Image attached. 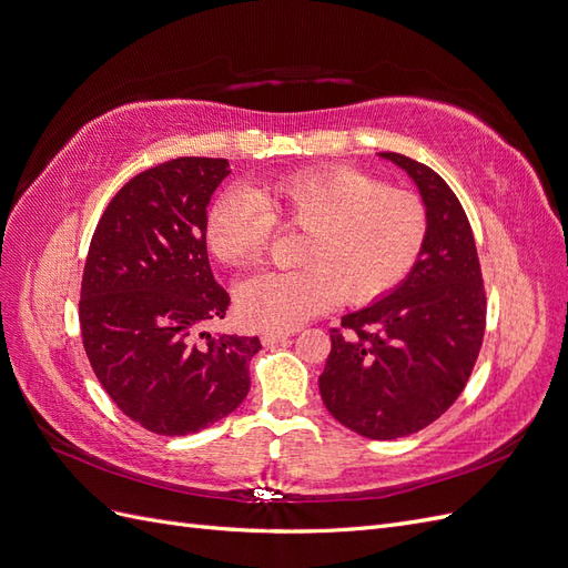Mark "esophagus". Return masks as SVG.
<instances>
[{"label":"esophagus","instance_id":"esophagus-1","mask_svg":"<svg viewBox=\"0 0 568 568\" xmlns=\"http://www.w3.org/2000/svg\"><path fill=\"white\" fill-rule=\"evenodd\" d=\"M288 336H294V332H291V329H267V332L261 334V341L265 343V346H274V343H282Z\"/></svg>","mask_w":568,"mask_h":568}]
</instances>
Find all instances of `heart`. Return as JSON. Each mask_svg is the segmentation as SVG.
Returning <instances> with one entry per match:
<instances>
[{
    "instance_id": "obj_1",
    "label": "heart",
    "mask_w": 568,
    "mask_h": 568,
    "mask_svg": "<svg viewBox=\"0 0 568 568\" xmlns=\"http://www.w3.org/2000/svg\"><path fill=\"white\" fill-rule=\"evenodd\" d=\"M274 225L305 232L294 272H267L236 291L253 326H296L338 301L365 305L398 286L428 234L424 201L355 168H315L251 189H232L205 213L203 236L220 263L263 261Z\"/></svg>"
}]
</instances>
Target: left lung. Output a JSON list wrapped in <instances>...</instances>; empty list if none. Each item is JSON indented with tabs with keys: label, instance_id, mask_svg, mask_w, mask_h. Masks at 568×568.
Segmentation results:
<instances>
[{
	"label": "left lung",
	"instance_id": "left-lung-1",
	"mask_svg": "<svg viewBox=\"0 0 568 568\" xmlns=\"http://www.w3.org/2000/svg\"><path fill=\"white\" fill-rule=\"evenodd\" d=\"M382 159L415 180L428 213L426 244L390 294L329 332L320 393L351 432L393 440L436 422L467 386L486 332V291L474 232L453 189L403 153Z\"/></svg>",
	"mask_w": 568,
	"mask_h": 568
}]
</instances>
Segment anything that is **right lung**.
Returning <instances> with one entry per match:
<instances>
[{"label": "right lung", "mask_w": 568, "mask_h": 568, "mask_svg": "<svg viewBox=\"0 0 568 568\" xmlns=\"http://www.w3.org/2000/svg\"><path fill=\"white\" fill-rule=\"evenodd\" d=\"M225 159L184 156L134 175L94 230L80 288L82 346L132 422L189 436L227 417L251 388L257 336L203 332L230 294L209 263L203 222Z\"/></svg>", "instance_id": "add662e5"}]
</instances>
